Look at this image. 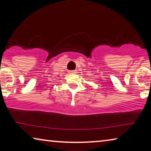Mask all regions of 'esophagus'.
Returning <instances> with one entry per match:
<instances>
[{
    "mask_svg": "<svg viewBox=\"0 0 151 151\" xmlns=\"http://www.w3.org/2000/svg\"><path fill=\"white\" fill-rule=\"evenodd\" d=\"M68 73H70V74H75V73H76V70H69V71H68Z\"/></svg>",
    "mask_w": 151,
    "mask_h": 151,
    "instance_id": "obj_1",
    "label": "esophagus"
}]
</instances>
